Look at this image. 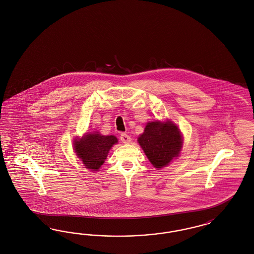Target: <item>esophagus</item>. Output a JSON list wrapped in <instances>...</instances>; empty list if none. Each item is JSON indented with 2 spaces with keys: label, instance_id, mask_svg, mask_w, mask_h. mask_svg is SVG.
<instances>
[{
  "label": "esophagus",
  "instance_id": "34e87169",
  "mask_svg": "<svg viewBox=\"0 0 254 254\" xmlns=\"http://www.w3.org/2000/svg\"><path fill=\"white\" fill-rule=\"evenodd\" d=\"M120 140L124 143H129L130 142V137L127 134V133H121V135H120Z\"/></svg>",
  "mask_w": 254,
  "mask_h": 254
}]
</instances>
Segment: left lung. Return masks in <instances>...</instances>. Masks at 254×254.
Returning <instances> with one entry per match:
<instances>
[{
	"label": "left lung",
	"instance_id": "left-lung-1",
	"mask_svg": "<svg viewBox=\"0 0 254 254\" xmlns=\"http://www.w3.org/2000/svg\"><path fill=\"white\" fill-rule=\"evenodd\" d=\"M138 141L150 162L158 169L168 165L182 147L180 131L170 121L148 123Z\"/></svg>",
	"mask_w": 254,
	"mask_h": 254
}]
</instances>
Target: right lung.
Here are the masks:
<instances>
[{"label":"right lung","instance_id":"add662e5","mask_svg":"<svg viewBox=\"0 0 254 254\" xmlns=\"http://www.w3.org/2000/svg\"><path fill=\"white\" fill-rule=\"evenodd\" d=\"M117 141L115 136H102L95 132L87 134L83 139L75 140L74 147L85 167L96 171L104 163L110 149Z\"/></svg>","mask_w":254,"mask_h":254}]
</instances>
